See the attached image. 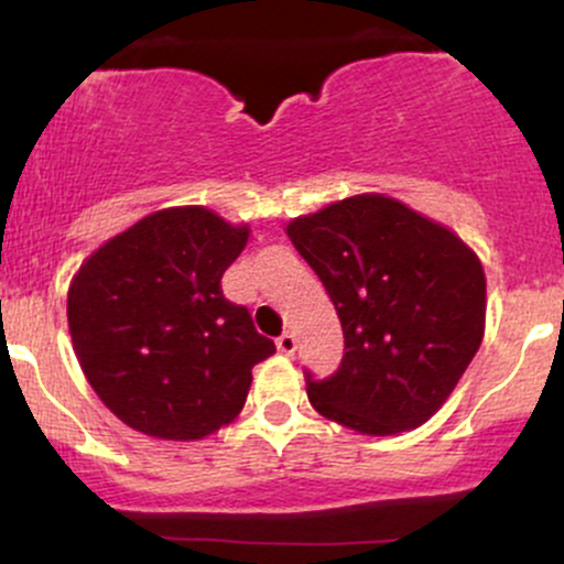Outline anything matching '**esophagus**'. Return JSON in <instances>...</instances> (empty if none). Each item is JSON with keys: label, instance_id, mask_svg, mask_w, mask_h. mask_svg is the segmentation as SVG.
<instances>
[{"label": "esophagus", "instance_id": "1", "mask_svg": "<svg viewBox=\"0 0 564 564\" xmlns=\"http://www.w3.org/2000/svg\"><path fill=\"white\" fill-rule=\"evenodd\" d=\"M275 345H278V349H281L283 355H294L296 352V336L291 334V332H283L275 339Z\"/></svg>", "mask_w": 564, "mask_h": 564}]
</instances>
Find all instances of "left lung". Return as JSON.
I'll list each match as a JSON object with an SVG mask.
<instances>
[{"instance_id":"8db88e82","label":"left lung","mask_w":564,"mask_h":564,"mask_svg":"<svg viewBox=\"0 0 564 564\" xmlns=\"http://www.w3.org/2000/svg\"><path fill=\"white\" fill-rule=\"evenodd\" d=\"M286 232L345 332L332 377L304 368L315 411L364 435L424 424L480 349L485 273L475 251L384 196L345 198Z\"/></svg>"}]
</instances>
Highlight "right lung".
<instances>
[{
	"label": "right lung",
	"instance_id": "1",
	"mask_svg": "<svg viewBox=\"0 0 564 564\" xmlns=\"http://www.w3.org/2000/svg\"><path fill=\"white\" fill-rule=\"evenodd\" d=\"M249 228L200 206L140 219L95 251L68 289L84 377L132 430L198 440L241 413L251 368L275 352L223 294Z\"/></svg>",
	"mask_w": 564,
	"mask_h": 564
}]
</instances>
